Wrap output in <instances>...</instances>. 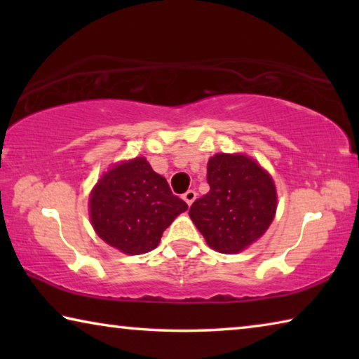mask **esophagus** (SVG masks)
I'll use <instances>...</instances> for the list:
<instances>
[{
  "instance_id": "obj_1",
  "label": "esophagus",
  "mask_w": 359,
  "mask_h": 359,
  "mask_svg": "<svg viewBox=\"0 0 359 359\" xmlns=\"http://www.w3.org/2000/svg\"><path fill=\"white\" fill-rule=\"evenodd\" d=\"M182 198H184V201H185L188 205H191L194 199H196V191L188 190L187 193H184V196H182Z\"/></svg>"
}]
</instances>
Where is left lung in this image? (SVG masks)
Wrapping results in <instances>:
<instances>
[{
    "instance_id": "1",
    "label": "left lung",
    "mask_w": 359,
    "mask_h": 359,
    "mask_svg": "<svg viewBox=\"0 0 359 359\" xmlns=\"http://www.w3.org/2000/svg\"><path fill=\"white\" fill-rule=\"evenodd\" d=\"M210 190L190 208V218L209 247L239 253L264 234L276 215L271 175L245 155L218 154L208 165Z\"/></svg>"
}]
</instances>
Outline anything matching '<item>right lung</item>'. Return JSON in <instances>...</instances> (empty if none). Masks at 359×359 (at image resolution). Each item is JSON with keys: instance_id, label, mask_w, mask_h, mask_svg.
<instances>
[{"instance_id": "1", "label": "right lung", "mask_w": 359, "mask_h": 359, "mask_svg": "<svg viewBox=\"0 0 359 359\" xmlns=\"http://www.w3.org/2000/svg\"><path fill=\"white\" fill-rule=\"evenodd\" d=\"M188 209L145 158L121 163L102 175L90 196V217L100 238L126 255L156 248L172 220Z\"/></svg>"}]
</instances>
